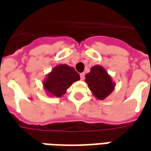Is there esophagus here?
<instances>
[{
  "label": "esophagus",
  "mask_w": 151,
  "mask_h": 151,
  "mask_svg": "<svg viewBox=\"0 0 151 151\" xmlns=\"http://www.w3.org/2000/svg\"><path fill=\"white\" fill-rule=\"evenodd\" d=\"M80 77H81V80H84L85 73H81V74H80Z\"/></svg>",
  "instance_id": "obj_1"
}]
</instances>
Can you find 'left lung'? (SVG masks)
Listing matches in <instances>:
<instances>
[{"instance_id":"8db88e82","label":"left lung","mask_w":151,"mask_h":151,"mask_svg":"<svg viewBox=\"0 0 151 151\" xmlns=\"http://www.w3.org/2000/svg\"><path fill=\"white\" fill-rule=\"evenodd\" d=\"M86 82L96 98L102 100L111 94L114 84L103 67L95 65L86 76Z\"/></svg>"}]
</instances>
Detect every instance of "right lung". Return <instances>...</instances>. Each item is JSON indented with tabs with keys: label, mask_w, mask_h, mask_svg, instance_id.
<instances>
[{
	"label": "right lung",
	"mask_w": 151,
	"mask_h": 151,
	"mask_svg": "<svg viewBox=\"0 0 151 151\" xmlns=\"http://www.w3.org/2000/svg\"><path fill=\"white\" fill-rule=\"evenodd\" d=\"M79 80L80 75L73 67L60 65L48 75L44 81V86L50 94L60 97L65 93L73 82Z\"/></svg>",
	"instance_id": "obj_1"
}]
</instances>
